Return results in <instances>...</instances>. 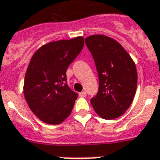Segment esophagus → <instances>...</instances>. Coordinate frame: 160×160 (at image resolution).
<instances>
[{
  "mask_svg": "<svg viewBox=\"0 0 160 160\" xmlns=\"http://www.w3.org/2000/svg\"><path fill=\"white\" fill-rule=\"evenodd\" d=\"M86 96H87L86 92H82L79 93V97H81V98H85Z\"/></svg>",
  "mask_w": 160,
  "mask_h": 160,
  "instance_id": "1",
  "label": "esophagus"
}]
</instances>
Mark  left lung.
Masks as SVG:
<instances>
[{"label":"left lung","instance_id":"left-lung-1","mask_svg":"<svg viewBox=\"0 0 160 160\" xmlns=\"http://www.w3.org/2000/svg\"><path fill=\"white\" fill-rule=\"evenodd\" d=\"M85 43L95 61L99 89L91 103L96 113L113 120L125 113L135 98L137 71L133 61L120 43L103 34H93Z\"/></svg>","mask_w":160,"mask_h":160}]
</instances>
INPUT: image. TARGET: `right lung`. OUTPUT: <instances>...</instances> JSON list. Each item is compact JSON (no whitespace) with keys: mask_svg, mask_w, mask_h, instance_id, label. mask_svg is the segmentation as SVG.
<instances>
[{"mask_svg":"<svg viewBox=\"0 0 160 160\" xmlns=\"http://www.w3.org/2000/svg\"><path fill=\"white\" fill-rule=\"evenodd\" d=\"M84 45L83 37L41 46L25 72L24 95L33 113L43 122L58 125L68 117L78 94L66 83V71Z\"/></svg>","mask_w":160,"mask_h":160,"instance_id":"1","label":"right lung"}]
</instances>
